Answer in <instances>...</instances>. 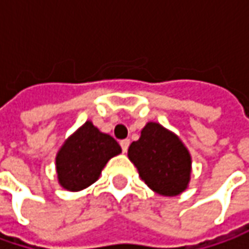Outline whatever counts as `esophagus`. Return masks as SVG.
<instances>
[{
    "mask_svg": "<svg viewBox=\"0 0 249 249\" xmlns=\"http://www.w3.org/2000/svg\"><path fill=\"white\" fill-rule=\"evenodd\" d=\"M129 145H130V140L129 139L122 140V141H120V147H122V151H123V152H127V149H129Z\"/></svg>",
    "mask_w": 249,
    "mask_h": 249,
    "instance_id": "1",
    "label": "esophagus"
}]
</instances>
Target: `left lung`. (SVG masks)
Here are the masks:
<instances>
[{
    "label": "left lung",
    "mask_w": 249,
    "mask_h": 249,
    "mask_svg": "<svg viewBox=\"0 0 249 249\" xmlns=\"http://www.w3.org/2000/svg\"><path fill=\"white\" fill-rule=\"evenodd\" d=\"M129 158L145 184L160 196H177L190 181L188 151L173 133L158 123L149 122L141 130V137L129 147Z\"/></svg>",
    "instance_id": "1"
}]
</instances>
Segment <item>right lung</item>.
<instances>
[{
	"instance_id": "obj_1",
	"label": "right lung",
	"mask_w": 249,
	"mask_h": 249,
	"mask_svg": "<svg viewBox=\"0 0 249 249\" xmlns=\"http://www.w3.org/2000/svg\"><path fill=\"white\" fill-rule=\"evenodd\" d=\"M120 152L116 140L86 122L58 152L56 172L61 186L69 191L89 187L100 177L107 162Z\"/></svg>"
}]
</instances>
